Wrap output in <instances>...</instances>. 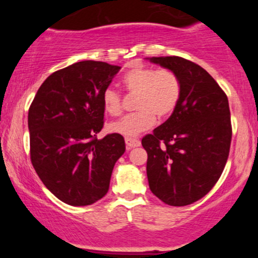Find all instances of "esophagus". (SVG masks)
Returning <instances> with one entry per match:
<instances>
[{"mask_svg": "<svg viewBox=\"0 0 258 258\" xmlns=\"http://www.w3.org/2000/svg\"><path fill=\"white\" fill-rule=\"evenodd\" d=\"M125 142H126L127 149H131V148H136V147L141 146V142H139V139H137V138L126 137L125 138Z\"/></svg>", "mask_w": 258, "mask_h": 258, "instance_id": "1", "label": "esophagus"}]
</instances>
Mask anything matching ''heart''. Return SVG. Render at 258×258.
<instances>
[{
	"instance_id": "b5f03b06",
	"label": "heart",
	"mask_w": 258,
	"mask_h": 258,
	"mask_svg": "<svg viewBox=\"0 0 258 258\" xmlns=\"http://www.w3.org/2000/svg\"><path fill=\"white\" fill-rule=\"evenodd\" d=\"M122 85L130 96H137L135 99L137 111L109 123L108 130L126 137H135L149 130L156 117L159 120L170 117L182 94L178 75L167 68L133 67L123 75ZM102 104L106 114L119 116L123 109L122 96L115 88L108 87L102 94Z\"/></svg>"
}]
</instances>
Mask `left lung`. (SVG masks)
Listing matches in <instances>:
<instances>
[{"label":"left lung","mask_w":258,"mask_h":258,"mask_svg":"<svg viewBox=\"0 0 258 258\" xmlns=\"http://www.w3.org/2000/svg\"><path fill=\"white\" fill-rule=\"evenodd\" d=\"M150 60L178 75L182 94L173 114L142 138L149 188L167 205H190L214 188L227 164L232 142L227 94L194 61L177 55Z\"/></svg>","instance_id":"1"}]
</instances>
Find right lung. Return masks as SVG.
Returning a JSON list of instances; mask_svg holds the SVG:
<instances>
[{
    "mask_svg": "<svg viewBox=\"0 0 258 258\" xmlns=\"http://www.w3.org/2000/svg\"><path fill=\"white\" fill-rule=\"evenodd\" d=\"M120 67L84 60L44 80L29 108L30 159L37 176L68 205L94 204L108 193L125 139L104 126L102 94Z\"/></svg>",
    "mask_w": 258,
    "mask_h": 258,
    "instance_id": "1",
    "label": "right lung"
}]
</instances>
